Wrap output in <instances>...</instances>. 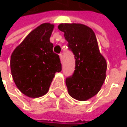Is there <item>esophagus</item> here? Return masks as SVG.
I'll use <instances>...</instances> for the list:
<instances>
[{"instance_id":"1","label":"esophagus","mask_w":127,"mask_h":127,"mask_svg":"<svg viewBox=\"0 0 127 127\" xmlns=\"http://www.w3.org/2000/svg\"><path fill=\"white\" fill-rule=\"evenodd\" d=\"M59 57H60L61 61H62V59H63V56H62V54H59Z\"/></svg>"}]
</instances>
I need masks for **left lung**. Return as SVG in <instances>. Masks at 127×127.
<instances>
[{
    "label": "left lung",
    "mask_w": 127,
    "mask_h": 127,
    "mask_svg": "<svg viewBox=\"0 0 127 127\" xmlns=\"http://www.w3.org/2000/svg\"><path fill=\"white\" fill-rule=\"evenodd\" d=\"M68 46L75 59L73 75L65 80L69 95L87 100L96 95L106 78L107 62L99 51L96 36L90 27L81 23H61Z\"/></svg>",
    "instance_id": "left-lung-1"
}]
</instances>
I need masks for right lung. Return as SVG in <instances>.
I'll use <instances>...</instances> for the list:
<instances>
[{"label":"right lung","instance_id":"add662e5","mask_svg":"<svg viewBox=\"0 0 127 127\" xmlns=\"http://www.w3.org/2000/svg\"><path fill=\"white\" fill-rule=\"evenodd\" d=\"M54 25L41 24L13 50L10 69L17 88L27 97L46 95L56 72L62 71L59 55L53 52L50 36Z\"/></svg>","mask_w":127,"mask_h":127}]
</instances>
